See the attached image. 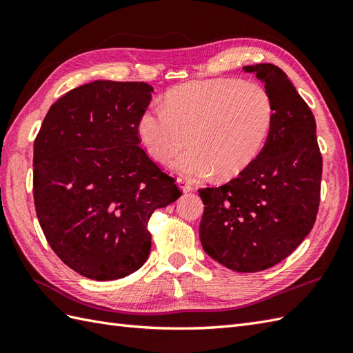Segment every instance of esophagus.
Wrapping results in <instances>:
<instances>
[{
  "mask_svg": "<svg viewBox=\"0 0 353 353\" xmlns=\"http://www.w3.org/2000/svg\"><path fill=\"white\" fill-rule=\"evenodd\" d=\"M176 185H177L179 188H181L183 192H190V191H192V185H191V182L185 181V179H181V177H179L177 181H176Z\"/></svg>",
  "mask_w": 353,
  "mask_h": 353,
  "instance_id": "obj_1",
  "label": "esophagus"
}]
</instances>
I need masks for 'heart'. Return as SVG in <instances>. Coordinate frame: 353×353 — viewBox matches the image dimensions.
Returning <instances> with one entry per match:
<instances>
[{"label":"heart","instance_id":"obj_1","mask_svg":"<svg viewBox=\"0 0 353 353\" xmlns=\"http://www.w3.org/2000/svg\"><path fill=\"white\" fill-rule=\"evenodd\" d=\"M273 104L267 89L238 79L194 80L176 86L165 106H152L138 118V134L147 153L171 163L191 179L238 176L258 156L272 129Z\"/></svg>","mask_w":353,"mask_h":353}]
</instances>
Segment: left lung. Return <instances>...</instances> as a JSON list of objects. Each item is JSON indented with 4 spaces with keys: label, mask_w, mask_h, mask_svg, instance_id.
Segmentation results:
<instances>
[{
    "label": "left lung",
    "mask_w": 353,
    "mask_h": 353,
    "mask_svg": "<svg viewBox=\"0 0 353 353\" xmlns=\"http://www.w3.org/2000/svg\"><path fill=\"white\" fill-rule=\"evenodd\" d=\"M265 85L273 123L264 148L236 179L199 191L205 205L200 241L234 272L279 264L310 234L319 212L321 154L316 119L279 66L249 65Z\"/></svg>",
    "instance_id": "1"
}]
</instances>
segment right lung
<instances>
[{"label": "right lung", "mask_w": 353, "mask_h": 353, "mask_svg": "<svg viewBox=\"0 0 353 353\" xmlns=\"http://www.w3.org/2000/svg\"><path fill=\"white\" fill-rule=\"evenodd\" d=\"M152 92L144 81L71 89L34 139L37 220L57 256L88 279L114 281L144 265L150 216L182 196L139 147L138 118Z\"/></svg>", "instance_id": "add662e5"}]
</instances>
